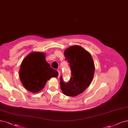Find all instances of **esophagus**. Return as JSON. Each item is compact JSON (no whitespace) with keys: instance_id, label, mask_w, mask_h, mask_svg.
<instances>
[{"instance_id":"obj_1","label":"esophagus","mask_w":128,"mask_h":128,"mask_svg":"<svg viewBox=\"0 0 128 128\" xmlns=\"http://www.w3.org/2000/svg\"><path fill=\"white\" fill-rule=\"evenodd\" d=\"M58 78H60V70H58Z\"/></svg>"}]
</instances>
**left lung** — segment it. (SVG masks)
I'll use <instances>...</instances> for the list:
<instances>
[{
	"instance_id": "left-lung-1",
	"label": "left lung",
	"mask_w": 128,
	"mask_h": 128,
	"mask_svg": "<svg viewBox=\"0 0 128 128\" xmlns=\"http://www.w3.org/2000/svg\"><path fill=\"white\" fill-rule=\"evenodd\" d=\"M64 56L69 63L72 75L68 83L64 82L60 76V88L65 96H76L83 93L91 84L95 66L91 54L79 45L68 47L64 51Z\"/></svg>"
}]
</instances>
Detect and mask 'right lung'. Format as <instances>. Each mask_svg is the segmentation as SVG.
I'll list each match as a JSON object with an SVG mask.
<instances>
[{"instance_id": "obj_1", "label": "right lung", "mask_w": 128, "mask_h": 128, "mask_svg": "<svg viewBox=\"0 0 128 128\" xmlns=\"http://www.w3.org/2000/svg\"><path fill=\"white\" fill-rule=\"evenodd\" d=\"M45 53L33 52L22 61L20 78L23 86L32 93L42 90L52 78H58V73L47 62Z\"/></svg>"}]
</instances>
